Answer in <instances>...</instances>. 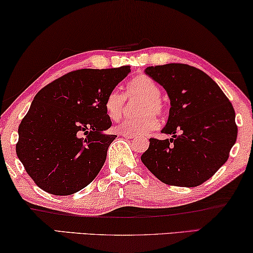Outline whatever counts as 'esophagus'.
I'll list each match as a JSON object with an SVG mask.
<instances>
[{
  "label": "esophagus",
  "mask_w": 253,
  "mask_h": 253,
  "mask_svg": "<svg viewBox=\"0 0 253 253\" xmlns=\"http://www.w3.org/2000/svg\"><path fill=\"white\" fill-rule=\"evenodd\" d=\"M121 136H123L124 138H127V139H132V138H136V134H131V133H120Z\"/></svg>",
  "instance_id": "34e87169"
}]
</instances>
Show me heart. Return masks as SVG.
Instances as JSON below:
<instances>
[{
    "label": "heart",
    "mask_w": 253,
    "mask_h": 253,
    "mask_svg": "<svg viewBox=\"0 0 253 253\" xmlns=\"http://www.w3.org/2000/svg\"><path fill=\"white\" fill-rule=\"evenodd\" d=\"M126 94L130 100L139 98L137 113L140 114L136 119L124 120L116 124L115 130L119 133H131L139 136L153 131L158 126L157 116L164 113V103L162 101V90L152 79L146 75H138L130 80L126 86ZM126 98L119 90H111L104 101L107 115L110 120L116 121L122 117L126 108Z\"/></svg>",
    "instance_id": "heart-1"
}]
</instances>
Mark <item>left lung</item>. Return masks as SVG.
<instances>
[{
    "mask_svg": "<svg viewBox=\"0 0 253 253\" xmlns=\"http://www.w3.org/2000/svg\"><path fill=\"white\" fill-rule=\"evenodd\" d=\"M145 73L169 94V116L162 132L172 138H150L142 162L166 185H201L227 162L237 138L234 107L196 67L166 64L147 67Z\"/></svg>",
    "mask_w": 253,
    "mask_h": 253,
    "instance_id": "8db88e82",
    "label": "left lung"
}]
</instances>
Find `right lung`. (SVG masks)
Listing matches in <instances>:
<instances>
[{"mask_svg": "<svg viewBox=\"0 0 253 253\" xmlns=\"http://www.w3.org/2000/svg\"><path fill=\"white\" fill-rule=\"evenodd\" d=\"M130 66L72 71L42 88L18 126L16 153L36 185L72 195L95 179L116 134L104 101ZM84 134L86 137H83Z\"/></svg>", "mask_w": 253, "mask_h": 253, "instance_id": "obj_1", "label": "right lung"}]
</instances>
